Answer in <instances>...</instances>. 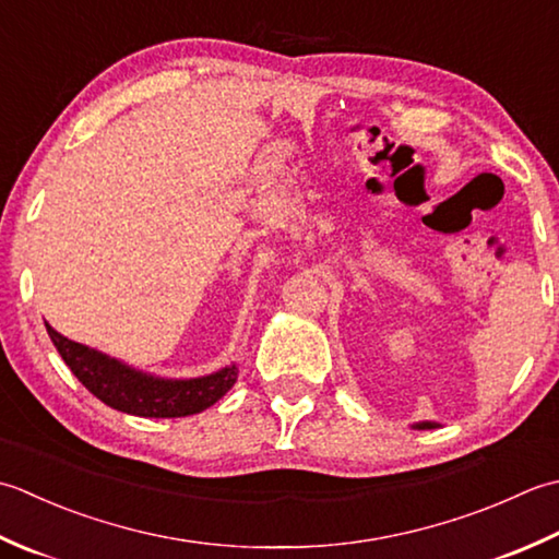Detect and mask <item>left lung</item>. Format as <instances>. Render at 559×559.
I'll return each mask as SVG.
<instances>
[{
    "label": "left lung",
    "mask_w": 559,
    "mask_h": 559,
    "mask_svg": "<svg viewBox=\"0 0 559 559\" xmlns=\"http://www.w3.org/2000/svg\"><path fill=\"white\" fill-rule=\"evenodd\" d=\"M415 429H435L437 425L435 423H417V425H413Z\"/></svg>",
    "instance_id": "left-lung-1"
}]
</instances>
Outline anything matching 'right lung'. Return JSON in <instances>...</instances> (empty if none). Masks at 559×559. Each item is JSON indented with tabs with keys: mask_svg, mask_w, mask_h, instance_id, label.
Returning <instances> with one entry per match:
<instances>
[{
	"mask_svg": "<svg viewBox=\"0 0 559 559\" xmlns=\"http://www.w3.org/2000/svg\"><path fill=\"white\" fill-rule=\"evenodd\" d=\"M52 345L67 367L94 393L120 413L136 417H188L214 405L238 379L236 364L200 379H162L112 359L104 352L79 345L45 323Z\"/></svg>",
	"mask_w": 559,
	"mask_h": 559,
	"instance_id": "1",
	"label": "right lung"
}]
</instances>
